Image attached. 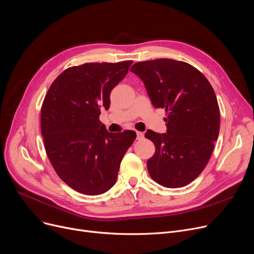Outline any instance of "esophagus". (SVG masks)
I'll use <instances>...</instances> for the list:
<instances>
[{"label":"esophagus","mask_w":254,"mask_h":254,"mask_svg":"<svg viewBox=\"0 0 254 254\" xmlns=\"http://www.w3.org/2000/svg\"><path fill=\"white\" fill-rule=\"evenodd\" d=\"M143 138H144V134L142 131H137V140H142Z\"/></svg>","instance_id":"esophagus-1"}]
</instances>
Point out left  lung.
<instances>
[{
  "label": "left lung",
  "mask_w": 254,
  "mask_h": 254,
  "mask_svg": "<svg viewBox=\"0 0 254 254\" xmlns=\"http://www.w3.org/2000/svg\"><path fill=\"white\" fill-rule=\"evenodd\" d=\"M130 71L144 83L152 106L167 112L166 133H145L156 146L147 161L149 175L166 188L187 186L202 172L218 139L220 111L213 87L192 65L172 59L138 62Z\"/></svg>",
  "instance_id": "obj_1"
}]
</instances>
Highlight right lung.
I'll return each instance as SVG.
<instances>
[{
	"mask_svg": "<svg viewBox=\"0 0 254 254\" xmlns=\"http://www.w3.org/2000/svg\"><path fill=\"white\" fill-rule=\"evenodd\" d=\"M133 61L86 63L53 82L41 108V134L52 166L70 188L100 195L115 185L121 160L136 139L134 130L109 133L100 121L110 93Z\"/></svg>",
	"mask_w": 254,
	"mask_h": 254,
	"instance_id": "right-lung-1",
	"label": "right lung"
}]
</instances>
